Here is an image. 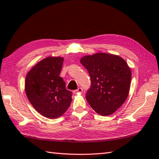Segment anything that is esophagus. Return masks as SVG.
Listing matches in <instances>:
<instances>
[{
  "label": "esophagus",
  "instance_id": "obj_1",
  "mask_svg": "<svg viewBox=\"0 0 159 159\" xmlns=\"http://www.w3.org/2000/svg\"><path fill=\"white\" fill-rule=\"evenodd\" d=\"M73 92H74V93H75V94L79 93H82L83 92V89L81 88V87H79V88H78L77 89L74 90Z\"/></svg>",
  "mask_w": 159,
  "mask_h": 159
}]
</instances>
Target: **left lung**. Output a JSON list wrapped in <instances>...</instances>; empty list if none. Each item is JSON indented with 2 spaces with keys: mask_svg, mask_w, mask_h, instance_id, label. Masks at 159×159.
I'll use <instances>...</instances> for the list:
<instances>
[{
  "mask_svg": "<svg viewBox=\"0 0 159 159\" xmlns=\"http://www.w3.org/2000/svg\"><path fill=\"white\" fill-rule=\"evenodd\" d=\"M80 63L91 79L85 96L87 102L101 116L113 113L129 93L131 71L128 64L120 57L107 53L83 57Z\"/></svg>",
  "mask_w": 159,
  "mask_h": 159,
  "instance_id": "left-lung-1",
  "label": "left lung"
}]
</instances>
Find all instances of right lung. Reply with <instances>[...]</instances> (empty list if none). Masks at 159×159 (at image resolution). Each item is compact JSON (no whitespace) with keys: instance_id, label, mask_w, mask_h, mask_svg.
Returning <instances> with one entry per match:
<instances>
[{"instance_id":"1","label":"right lung","mask_w":159,"mask_h":159,"mask_svg":"<svg viewBox=\"0 0 159 159\" xmlns=\"http://www.w3.org/2000/svg\"><path fill=\"white\" fill-rule=\"evenodd\" d=\"M63 59L47 57L28 72L25 92L29 102L43 116L55 119L66 112L72 102V92L59 76Z\"/></svg>"}]
</instances>
